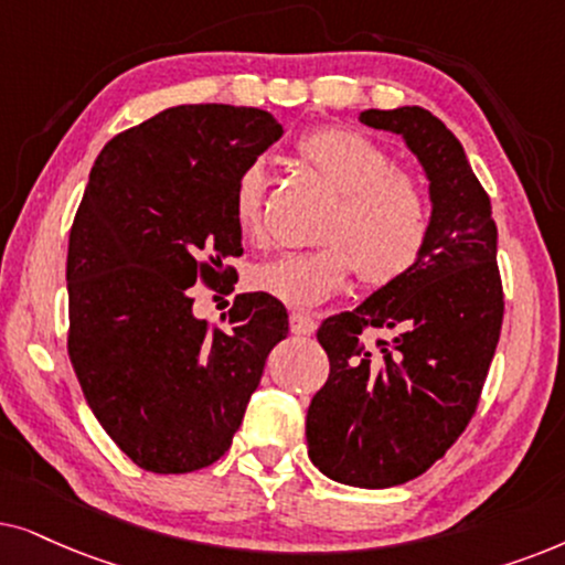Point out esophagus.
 I'll return each mask as SVG.
<instances>
[{
    "label": "esophagus",
    "mask_w": 565,
    "mask_h": 565,
    "mask_svg": "<svg viewBox=\"0 0 565 565\" xmlns=\"http://www.w3.org/2000/svg\"><path fill=\"white\" fill-rule=\"evenodd\" d=\"M289 328L295 335H312L315 328H318V320L310 312H291Z\"/></svg>",
    "instance_id": "esophagus-1"
}]
</instances>
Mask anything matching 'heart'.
Masks as SVG:
<instances>
[{
    "label": "heart",
    "instance_id": "obj_1",
    "mask_svg": "<svg viewBox=\"0 0 565 565\" xmlns=\"http://www.w3.org/2000/svg\"><path fill=\"white\" fill-rule=\"evenodd\" d=\"M297 152L338 199L318 232L320 245L258 263L250 287L289 307H315L338 295L351 270L364 289H385L408 276L431 237L426 188L397 170L393 154L351 129L307 134ZM266 183L260 162L247 164L235 183L232 214L247 243L266 237Z\"/></svg>",
    "mask_w": 565,
    "mask_h": 565
}]
</instances>
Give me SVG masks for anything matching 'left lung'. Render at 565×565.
<instances>
[{"mask_svg":"<svg viewBox=\"0 0 565 565\" xmlns=\"http://www.w3.org/2000/svg\"><path fill=\"white\" fill-rule=\"evenodd\" d=\"M359 120L401 134L418 157L431 237L408 276L320 326L330 374L307 411V452L338 483L390 488L445 457L478 408L503 320L499 232L491 199L439 118L405 105ZM370 327L391 338L370 344Z\"/></svg>","mask_w":565,"mask_h":565,"instance_id":"obj_1","label":"left lung"}]
</instances>
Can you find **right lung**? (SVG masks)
<instances>
[{
    "instance_id": "add662e5",
    "label": "right lung",
    "mask_w": 565,
    "mask_h": 565,
    "mask_svg": "<svg viewBox=\"0 0 565 565\" xmlns=\"http://www.w3.org/2000/svg\"><path fill=\"white\" fill-rule=\"evenodd\" d=\"M281 134L258 108L178 105L113 137L89 170L66 255V349L95 418L149 472L220 460L289 333L263 291L235 297L227 328L193 315V284L227 289L224 260L243 255L239 172Z\"/></svg>"
}]
</instances>
